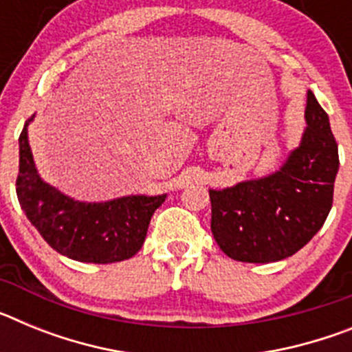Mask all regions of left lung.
<instances>
[{"label":"left lung","instance_id":"8db88e82","mask_svg":"<svg viewBox=\"0 0 352 352\" xmlns=\"http://www.w3.org/2000/svg\"><path fill=\"white\" fill-rule=\"evenodd\" d=\"M307 130L300 148L272 176L210 190L211 232L227 257L275 263L309 243L333 204L338 146L328 114L307 95Z\"/></svg>","mask_w":352,"mask_h":352}]
</instances>
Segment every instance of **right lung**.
<instances>
[{"instance_id":"obj_1","label":"right lung","mask_w":352,"mask_h":352,"mask_svg":"<svg viewBox=\"0 0 352 352\" xmlns=\"http://www.w3.org/2000/svg\"><path fill=\"white\" fill-rule=\"evenodd\" d=\"M26 126L19 138L15 190L21 208L42 238L61 256L80 263L109 264L135 256L144 243L149 220L166 201V194L129 195L107 203L74 201L40 179Z\"/></svg>"}]
</instances>
